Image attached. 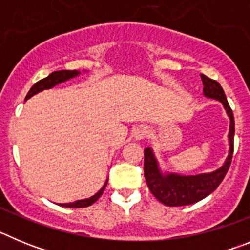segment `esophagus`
<instances>
[{"label": "esophagus", "mask_w": 250, "mask_h": 250, "mask_svg": "<svg viewBox=\"0 0 250 250\" xmlns=\"http://www.w3.org/2000/svg\"><path fill=\"white\" fill-rule=\"evenodd\" d=\"M132 136H134V139H135L136 141L144 140V139L147 136L146 127H144V126L136 127V129L134 130V132H132Z\"/></svg>", "instance_id": "34e87169"}]
</instances>
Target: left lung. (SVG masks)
Returning a JSON list of instances; mask_svg holds the SVG:
<instances>
[{"label":"left lung","instance_id":"1","mask_svg":"<svg viewBox=\"0 0 250 250\" xmlns=\"http://www.w3.org/2000/svg\"><path fill=\"white\" fill-rule=\"evenodd\" d=\"M203 81V94L205 98L214 99L222 103L229 118L228 156L218 169L210 173H202L196 175H182V174L163 171L159 165L154 150L146 147L144 150V175L146 184L152 195L167 207H183L190 205L210 195L223 182L231 163L234 144V115L229 106L227 96L222 86L215 80H211L205 75H200Z\"/></svg>","mask_w":250,"mask_h":250}]
</instances>
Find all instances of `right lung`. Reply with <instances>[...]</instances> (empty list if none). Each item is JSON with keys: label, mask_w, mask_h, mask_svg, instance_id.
<instances>
[{"label": "right lung", "mask_w": 250, "mask_h": 250, "mask_svg": "<svg viewBox=\"0 0 250 250\" xmlns=\"http://www.w3.org/2000/svg\"><path fill=\"white\" fill-rule=\"evenodd\" d=\"M83 72H86V71H83ZM80 74H81V71H77V70H74V71H70V70L54 71L52 74H50L47 77L42 79V80H40L39 83H36L34 86H32V87H31L30 91H28V94H27V96H26L25 101L28 100L30 98H32L34 95L43 91V90L52 89V87L60 85V83H66V81L71 80V79H74V77L79 76ZM107 180H109V178L106 179V182L104 183L103 188H101L100 190H99L96 194H94L92 196H90V198H86V199H81V200H76V202H72V203L59 204V205L60 207H65V208H86V207H89V205H92L95 202H96V200L99 199V198H100L101 194L104 193L106 185H107Z\"/></svg>", "instance_id": "right-lung-1"}]
</instances>
